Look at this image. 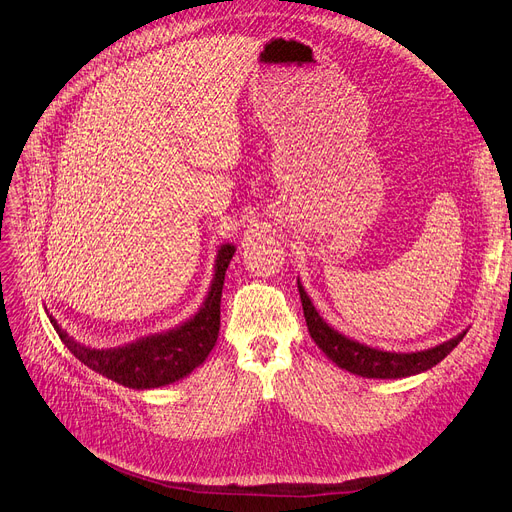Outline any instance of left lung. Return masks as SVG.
Wrapping results in <instances>:
<instances>
[{"label":"left lung","instance_id":"8db88e82","mask_svg":"<svg viewBox=\"0 0 512 512\" xmlns=\"http://www.w3.org/2000/svg\"><path fill=\"white\" fill-rule=\"evenodd\" d=\"M298 292L302 300V311L306 325H309V334L315 340L319 349L332 359L342 370L363 376V378H407L416 376L426 370H431L439 361H443L452 353L460 340L466 336V330L454 338H449L433 349H424L416 353H395V351H382L367 346L359 340L344 336L342 332L334 330L315 309L309 294H306L304 285L298 279Z\"/></svg>","mask_w":512,"mask_h":512}]
</instances>
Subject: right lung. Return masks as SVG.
<instances>
[{
	"mask_svg": "<svg viewBox=\"0 0 512 512\" xmlns=\"http://www.w3.org/2000/svg\"><path fill=\"white\" fill-rule=\"evenodd\" d=\"M233 254V243L220 245L214 260L210 290L203 298L199 311L187 321L172 327V330L138 338L124 346H113V349H92V346L81 344L69 336L52 315L50 323L54 325L60 340L81 363L121 386L145 391V388H159L178 382L206 361L218 340L224 273L229 269Z\"/></svg>",
	"mask_w": 512,
	"mask_h": 512,
	"instance_id": "1",
	"label": "right lung"
}]
</instances>
